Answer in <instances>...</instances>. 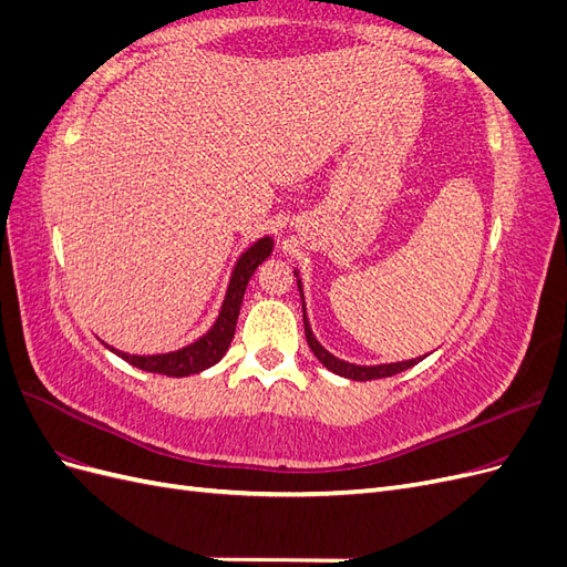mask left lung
I'll return each instance as SVG.
<instances>
[{"label":"left lung","mask_w":567,"mask_h":567,"mask_svg":"<svg viewBox=\"0 0 567 567\" xmlns=\"http://www.w3.org/2000/svg\"><path fill=\"white\" fill-rule=\"evenodd\" d=\"M300 288V286H298ZM302 321H305V338H307V346H310V350L315 352V357L319 359V362L329 369V371H333V373H338V375H342V379H352V381H375V379H388V375H394V373H400V371H406V369H411L414 364H419L421 359H409V362H398V364H381V367H357V364H348V362H340V359H336L333 354H329L326 352L319 342H317V338L312 336V329H310V323H307V317H305V305H302Z\"/></svg>","instance_id":"obj_1"}]
</instances>
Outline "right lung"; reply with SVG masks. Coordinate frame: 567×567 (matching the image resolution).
<instances>
[{"label": "right lung", "instance_id": "right-lung-1", "mask_svg": "<svg viewBox=\"0 0 567 567\" xmlns=\"http://www.w3.org/2000/svg\"><path fill=\"white\" fill-rule=\"evenodd\" d=\"M271 246H274L271 238L265 236L241 255V260L236 262V269L231 274V281H229V288H227L225 305H221V312H219L213 329L205 333L200 340L192 342V346H186L177 352L151 354V357L117 352L113 348H109V350L115 352L117 357H123L125 362H130L136 369L173 375V379H182V375H192V373L210 369L213 364L219 362L221 357H225V352L231 346V338H234V331H236V319H238V310H241L246 286L252 277V271L257 269V265L267 260V257L271 255Z\"/></svg>", "mask_w": 567, "mask_h": 567}]
</instances>
